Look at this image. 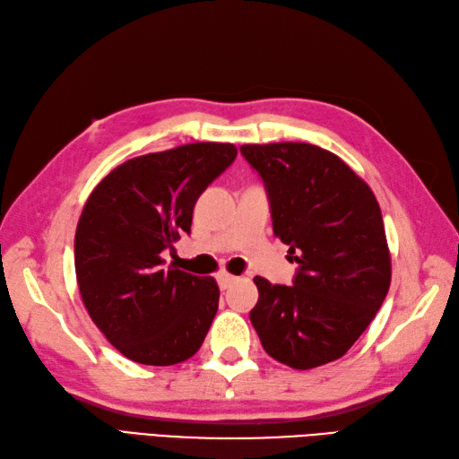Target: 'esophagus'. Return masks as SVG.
<instances>
[{
	"label": "esophagus",
	"instance_id": "esophagus-1",
	"mask_svg": "<svg viewBox=\"0 0 459 459\" xmlns=\"http://www.w3.org/2000/svg\"><path fill=\"white\" fill-rule=\"evenodd\" d=\"M234 275H230V273H227V272H221L219 275H217V281H219V287L221 290H229V287L234 283Z\"/></svg>",
	"mask_w": 459,
	"mask_h": 459
}]
</instances>
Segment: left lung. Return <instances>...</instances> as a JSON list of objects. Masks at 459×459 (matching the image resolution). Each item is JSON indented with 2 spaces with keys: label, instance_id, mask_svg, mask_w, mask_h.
Returning <instances> with one entry per match:
<instances>
[{
  "label": "left lung",
  "instance_id": "8db88e82",
  "mask_svg": "<svg viewBox=\"0 0 459 459\" xmlns=\"http://www.w3.org/2000/svg\"><path fill=\"white\" fill-rule=\"evenodd\" d=\"M240 152L268 191L273 234L299 264L293 285L255 275L252 326L264 350L293 369L342 358L374 321L391 283L374 191L321 146L244 144Z\"/></svg>",
  "mask_w": 459,
  "mask_h": 459
}]
</instances>
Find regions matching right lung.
<instances>
[{
  "mask_svg": "<svg viewBox=\"0 0 459 459\" xmlns=\"http://www.w3.org/2000/svg\"><path fill=\"white\" fill-rule=\"evenodd\" d=\"M237 158L229 143H194L117 166L83 205L74 240L82 301L123 356L174 366L204 344L219 308L212 278L166 265L191 230L199 195Z\"/></svg>",
  "mask_w": 459,
  "mask_h": 459,
  "instance_id": "1",
  "label": "right lung"
}]
</instances>
